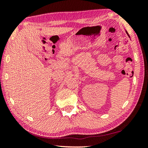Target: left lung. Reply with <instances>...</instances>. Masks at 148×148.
<instances>
[{"mask_svg": "<svg viewBox=\"0 0 148 148\" xmlns=\"http://www.w3.org/2000/svg\"><path fill=\"white\" fill-rule=\"evenodd\" d=\"M126 32H127V35H128V36H129V34H128V32H127V31H126ZM129 37H130V36H129Z\"/></svg>", "mask_w": 148, "mask_h": 148, "instance_id": "obj_1", "label": "left lung"}]
</instances>
